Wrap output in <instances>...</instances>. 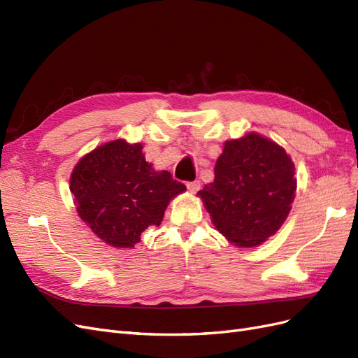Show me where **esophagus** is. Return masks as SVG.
Instances as JSON below:
<instances>
[{
	"label": "esophagus",
	"instance_id": "esophagus-1",
	"mask_svg": "<svg viewBox=\"0 0 358 358\" xmlns=\"http://www.w3.org/2000/svg\"><path fill=\"white\" fill-rule=\"evenodd\" d=\"M187 188H188L189 192H197L200 189V180L187 182Z\"/></svg>",
	"mask_w": 358,
	"mask_h": 358
}]
</instances>
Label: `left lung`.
<instances>
[{
    "instance_id": "obj_1",
    "label": "left lung",
    "mask_w": 358,
    "mask_h": 358,
    "mask_svg": "<svg viewBox=\"0 0 358 358\" xmlns=\"http://www.w3.org/2000/svg\"><path fill=\"white\" fill-rule=\"evenodd\" d=\"M296 188L294 162L285 149L249 133L227 140L215 164V179L199 196L227 241L252 248L280 229Z\"/></svg>"
}]
</instances>
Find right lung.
<instances>
[{
	"label": "right lung",
	"mask_w": 358,
	"mask_h": 358,
	"mask_svg": "<svg viewBox=\"0 0 358 358\" xmlns=\"http://www.w3.org/2000/svg\"><path fill=\"white\" fill-rule=\"evenodd\" d=\"M142 143L117 138L74 166L70 191L83 222L103 242L133 248L150 225H159L170 200L187 187L145 159Z\"/></svg>",
	"instance_id": "obj_1"
}]
</instances>
